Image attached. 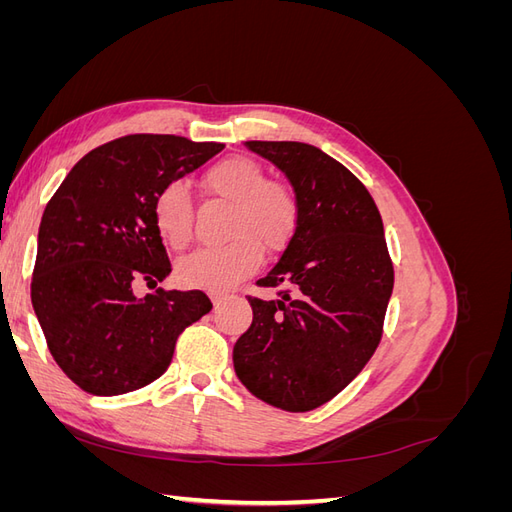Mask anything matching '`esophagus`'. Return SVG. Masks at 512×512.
I'll return each instance as SVG.
<instances>
[{"label": "esophagus", "instance_id": "1", "mask_svg": "<svg viewBox=\"0 0 512 512\" xmlns=\"http://www.w3.org/2000/svg\"><path fill=\"white\" fill-rule=\"evenodd\" d=\"M211 301H213L215 307H218L224 301V297H222V294H211Z\"/></svg>", "mask_w": 512, "mask_h": 512}]
</instances>
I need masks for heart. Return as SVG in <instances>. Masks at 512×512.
Wrapping results in <instances>:
<instances>
[{"label":"heart","mask_w":512,"mask_h":512,"mask_svg":"<svg viewBox=\"0 0 512 512\" xmlns=\"http://www.w3.org/2000/svg\"><path fill=\"white\" fill-rule=\"evenodd\" d=\"M205 188L232 205L228 239L235 241L179 260L177 280L190 288L224 292L258 269L260 250H286L299 226V203L288 185L267 181L265 168L245 156L211 166ZM153 222L173 250H183L192 241V200L181 181L164 185L153 200Z\"/></svg>","instance_id":"obj_1"}]
</instances>
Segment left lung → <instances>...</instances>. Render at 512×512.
Here are the masks:
<instances>
[{
    "instance_id": "1",
    "label": "left lung",
    "mask_w": 512,
    "mask_h": 512,
    "mask_svg": "<svg viewBox=\"0 0 512 512\" xmlns=\"http://www.w3.org/2000/svg\"><path fill=\"white\" fill-rule=\"evenodd\" d=\"M288 177L299 226L280 262L250 297L252 327L232 348L245 389L288 412L327 404L359 376L382 337L393 265L380 211L365 185L322 149L297 141H247Z\"/></svg>"
}]
</instances>
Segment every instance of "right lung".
<instances>
[{
  "label": "right lung",
  "instance_id": "obj_1",
  "mask_svg": "<svg viewBox=\"0 0 512 512\" xmlns=\"http://www.w3.org/2000/svg\"><path fill=\"white\" fill-rule=\"evenodd\" d=\"M222 149L175 134L121 136L76 162L46 205L32 305L53 359L83 391L113 397L160 378L179 333L211 312L200 290L138 299L132 284L170 273L153 200Z\"/></svg>",
  "mask_w": 512,
  "mask_h": 512
}]
</instances>
